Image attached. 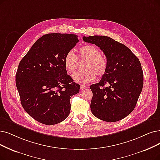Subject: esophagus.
<instances>
[{
	"mask_svg": "<svg viewBox=\"0 0 160 160\" xmlns=\"http://www.w3.org/2000/svg\"><path fill=\"white\" fill-rule=\"evenodd\" d=\"M87 88H88L87 85H81V90H85V89H86Z\"/></svg>",
	"mask_w": 160,
	"mask_h": 160,
	"instance_id": "esophagus-1",
	"label": "esophagus"
}]
</instances>
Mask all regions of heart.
Instances as JSON below:
<instances>
[{"mask_svg": "<svg viewBox=\"0 0 160 160\" xmlns=\"http://www.w3.org/2000/svg\"><path fill=\"white\" fill-rule=\"evenodd\" d=\"M79 52L81 59L87 60L85 65L86 71L76 73L73 75V79L79 83H88L93 81L98 77L104 75L108 68V62L106 57L100 54L99 49L92 44H85L81 47ZM64 64L68 72L74 73L78 65V58L73 50L66 53L64 59Z\"/></svg>", "mask_w": 160, "mask_h": 160, "instance_id": "1", "label": "heart"}]
</instances>
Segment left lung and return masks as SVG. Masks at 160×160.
I'll return each mask as SVG.
<instances>
[{
  "label": "left lung",
  "instance_id": "1",
  "mask_svg": "<svg viewBox=\"0 0 160 160\" xmlns=\"http://www.w3.org/2000/svg\"><path fill=\"white\" fill-rule=\"evenodd\" d=\"M82 39L98 47L108 62L102 79L90 87L92 114L107 122L123 119L135 109L142 90L143 72L138 58L128 47L109 37L94 35Z\"/></svg>",
  "mask_w": 160,
  "mask_h": 160
}]
</instances>
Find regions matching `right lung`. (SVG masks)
Wrapping results in <instances>:
<instances>
[{
    "instance_id": "right-lung-1",
    "label": "right lung",
    "mask_w": 160,
    "mask_h": 160,
    "mask_svg": "<svg viewBox=\"0 0 160 160\" xmlns=\"http://www.w3.org/2000/svg\"><path fill=\"white\" fill-rule=\"evenodd\" d=\"M79 42L73 34L49 33L39 38L19 63L16 87L23 109L39 122L52 125L69 116L70 98L80 85L67 74L63 59Z\"/></svg>"
}]
</instances>
